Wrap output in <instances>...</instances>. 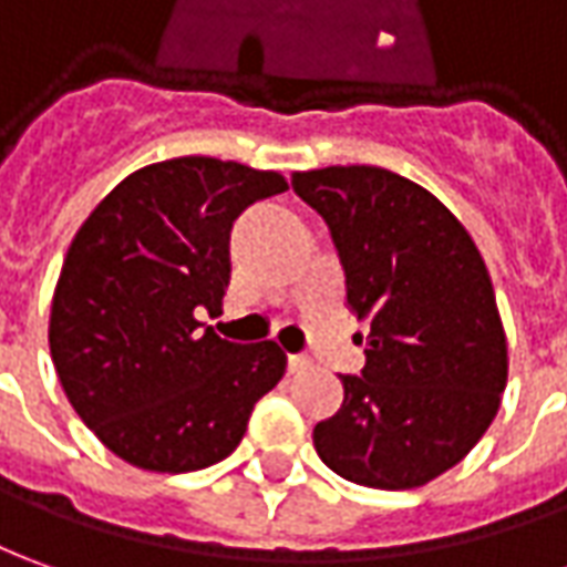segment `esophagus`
<instances>
[{"label": "esophagus", "mask_w": 567, "mask_h": 567, "mask_svg": "<svg viewBox=\"0 0 567 567\" xmlns=\"http://www.w3.org/2000/svg\"><path fill=\"white\" fill-rule=\"evenodd\" d=\"M287 367H290V373H302V370L311 367V361H308L306 354H290V358H287Z\"/></svg>", "instance_id": "1"}]
</instances>
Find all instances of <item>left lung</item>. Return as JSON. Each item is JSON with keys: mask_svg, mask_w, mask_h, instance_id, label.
Masks as SVG:
<instances>
[{"mask_svg": "<svg viewBox=\"0 0 567 567\" xmlns=\"http://www.w3.org/2000/svg\"><path fill=\"white\" fill-rule=\"evenodd\" d=\"M292 190L327 221L349 311L367 323L364 370L342 377L315 451L354 485H429L478 444L506 389L485 259L439 197L380 166L292 172Z\"/></svg>", "mask_w": 567, "mask_h": 567, "instance_id": "left-lung-1", "label": "left lung"}]
</instances>
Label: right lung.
Here are the masks:
<instances>
[{
  "instance_id": "right-lung-1",
  "label": "right lung",
  "mask_w": 567,
  "mask_h": 567,
  "mask_svg": "<svg viewBox=\"0 0 567 567\" xmlns=\"http://www.w3.org/2000/svg\"><path fill=\"white\" fill-rule=\"evenodd\" d=\"M287 190L280 172L175 157L126 175L73 237L49 321L58 380L97 441L147 472L206 470L275 389L277 342L237 346L197 321L231 280L234 218Z\"/></svg>"
}]
</instances>
